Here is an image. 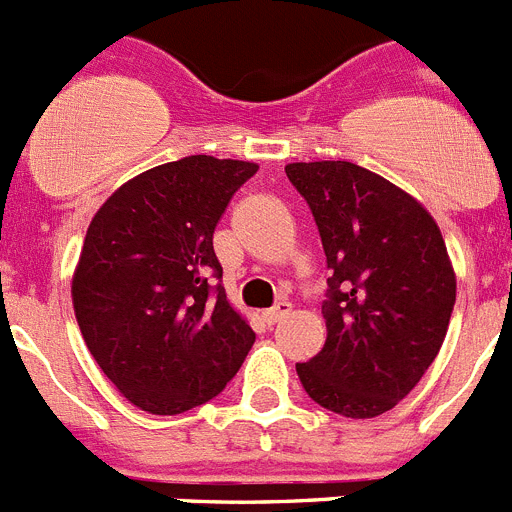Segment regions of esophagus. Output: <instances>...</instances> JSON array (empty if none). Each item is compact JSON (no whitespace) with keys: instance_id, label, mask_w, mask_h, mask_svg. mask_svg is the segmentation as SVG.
<instances>
[{"instance_id":"1","label":"esophagus","mask_w":512,"mask_h":512,"mask_svg":"<svg viewBox=\"0 0 512 512\" xmlns=\"http://www.w3.org/2000/svg\"><path fill=\"white\" fill-rule=\"evenodd\" d=\"M290 308H293L290 301H278L273 308H267V311L262 313V319H265L267 324H278V321H283L285 316H288Z\"/></svg>"}]
</instances>
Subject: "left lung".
Instances as JSON below:
<instances>
[{
    "label": "left lung",
    "mask_w": 512,
    "mask_h": 512,
    "mask_svg": "<svg viewBox=\"0 0 512 512\" xmlns=\"http://www.w3.org/2000/svg\"><path fill=\"white\" fill-rule=\"evenodd\" d=\"M324 245L326 344L296 372L308 398L375 418L411 393L444 344L457 278L444 237L413 196L347 160L290 163Z\"/></svg>",
    "instance_id": "left-lung-1"
}]
</instances>
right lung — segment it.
Wrapping results in <instances>:
<instances>
[{
    "label": "right lung",
    "instance_id": "obj_1",
    "mask_svg": "<svg viewBox=\"0 0 512 512\" xmlns=\"http://www.w3.org/2000/svg\"><path fill=\"white\" fill-rule=\"evenodd\" d=\"M255 163L188 155L145 170L96 211L73 275V311L96 365L155 416L216 398L255 331L229 306L214 229Z\"/></svg>",
    "mask_w": 512,
    "mask_h": 512
}]
</instances>
